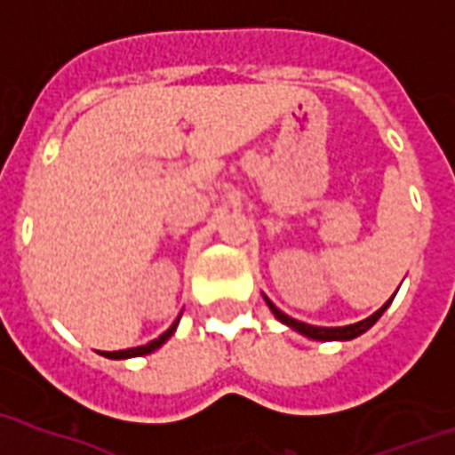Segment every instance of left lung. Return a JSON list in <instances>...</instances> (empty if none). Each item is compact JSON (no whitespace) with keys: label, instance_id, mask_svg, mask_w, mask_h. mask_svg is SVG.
Instances as JSON below:
<instances>
[{"label":"left lung","instance_id":"obj_1","mask_svg":"<svg viewBox=\"0 0 455 455\" xmlns=\"http://www.w3.org/2000/svg\"><path fill=\"white\" fill-rule=\"evenodd\" d=\"M392 299H394V297H392ZM392 299H389V301H387V304L382 306L379 311L372 313L371 318H365V320H361V323H354V325H344V327H315V325H306V323H301V320H294V318H290V315H284V313L280 311V308H277L275 304H273V301H267V299H266V301H267V306H270V311L275 313V318H277V320H283L284 325L294 327L297 332L306 334V337H311V339L332 341V339H354V337H358V334H363V332H365V330H371V327L375 325V323H378V320H379V315H382V313L387 311V306L392 304Z\"/></svg>","mask_w":455,"mask_h":455}]
</instances>
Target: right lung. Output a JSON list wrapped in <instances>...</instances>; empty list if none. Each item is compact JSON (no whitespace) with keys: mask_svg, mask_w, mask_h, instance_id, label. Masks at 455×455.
I'll use <instances>...</instances> for the list:
<instances>
[{"mask_svg":"<svg viewBox=\"0 0 455 455\" xmlns=\"http://www.w3.org/2000/svg\"><path fill=\"white\" fill-rule=\"evenodd\" d=\"M175 327H178V320H175V323H172V325L168 327V330H165V332L161 334V337H158V339L149 341V344H144V347L125 348V351H104V355H107V358H130V355H144V354H151V351H156V348L161 347V344H164V341L168 339V337H171L172 332H175Z\"/></svg>","mask_w":455,"mask_h":455,"instance_id":"obj_1","label":"right lung"}]
</instances>
